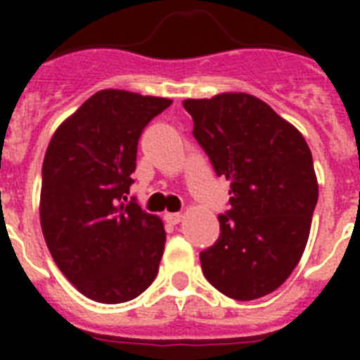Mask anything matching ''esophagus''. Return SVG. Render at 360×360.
<instances>
[{
  "instance_id": "obj_1",
  "label": "esophagus",
  "mask_w": 360,
  "mask_h": 360,
  "mask_svg": "<svg viewBox=\"0 0 360 360\" xmlns=\"http://www.w3.org/2000/svg\"><path fill=\"white\" fill-rule=\"evenodd\" d=\"M165 219H167V221H169V224H173V225H176V224H180V221H182V212H165V216H164Z\"/></svg>"
}]
</instances>
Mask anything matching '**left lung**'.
I'll return each instance as SVG.
<instances>
[{
	"mask_svg": "<svg viewBox=\"0 0 360 360\" xmlns=\"http://www.w3.org/2000/svg\"><path fill=\"white\" fill-rule=\"evenodd\" d=\"M193 135L218 176L231 182L219 238L200 252L203 276L236 301L274 292L297 266L319 187L304 136L262 98H187Z\"/></svg>",
	"mask_w": 360,
	"mask_h": 360,
	"instance_id": "8db88e82",
	"label": "left lung"
}]
</instances>
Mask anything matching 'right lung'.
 <instances>
[{"instance_id": "right-lung-1", "label": "right lung", "mask_w": 360, "mask_h": 360, "mask_svg": "<svg viewBox=\"0 0 360 360\" xmlns=\"http://www.w3.org/2000/svg\"><path fill=\"white\" fill-rule=\"evenodd\" d=\"M173 101L101 90L56 129L43 162L39 218L53 262L97 303L131 301L155 281L162 219L128 202L136 146Z\"/></svg>"}]
</instances>
